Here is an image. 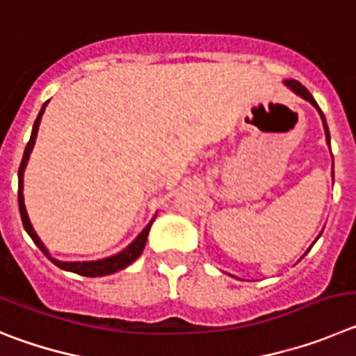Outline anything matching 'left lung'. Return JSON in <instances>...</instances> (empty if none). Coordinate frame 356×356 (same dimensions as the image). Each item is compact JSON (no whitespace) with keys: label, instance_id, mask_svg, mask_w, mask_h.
<instances>
[{"label":"left lung","instance_id":"obj_1","mask_svg":"<svg viewBox=\"0 0 356 356\" xmlns=\"http://www.w3.org/2000/svg\"><path fill=\"white\" fill-rule=\"evenodd\" d=\"M286 85H287V86H291V88H293V90H294V92H296V94H298V95H302V97H303V99H307V101H309V102H310V104H314V106H316V108H318V110H319V106H318V102L314 101V97H312V95H310V92H309V90H307V88H305V86H303V85H302V83H300V81H296V79H287V81H286ZM319 115H321L323 126H325V134H326V142H328V143H330V131H328V126H326L325 115H323V111H321V110H319Z\"/></svg>","mask_w":356,"mask_h":356}]
</instances>
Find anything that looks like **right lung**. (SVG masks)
Wrapping results in <instances>:
<instances>
[{
	"instance_id": "right-lung-1",
	"label": "right lung",
	"mask_w": 356,
	"mask_h": 356,
	"mask_svg": "<svg viewBox=\"0 0 356 356\" xmlns=\"http://www.w3.org/2000/svg\"><path fill=\"white\" fill-rule=\"evenodd\" d=\"M46 106H47V102L42 106L40 113H38L37 120H35L33 131H31V138H30V142L26 143V149H24V154H22L21 165H19L17 198H19V211H21L22 225H24L26 232L30 234V238L33 239L35 245L40 248V252H42V254L46 255V257L49 259L51 262H54V264L58 266V268H62V270L72 271V273L83 275V277H104V275L117 273V271L124 270L126 266H129L131 262H134L136 259L140 257V254H142L143 248H145L147 236H149V230H150V225H152V222H150L149 225H147L145 229L142 230V234H140L138 238L134 239V241L131 243V245L127 246L124 252L113 255V257L101 259V261H92V262H60V261H54V259H51L49 252H47L46 246L42 245V241H40L37 234H35L33 227H31L30 218H28V213H26V207H24V198H22V174H24V166H26L28 158H30V152H31V149H33V145H35V138H37V133H38V124H40V118H42V113H44V110H46Z\"/></svg>"
}]
</instances>
